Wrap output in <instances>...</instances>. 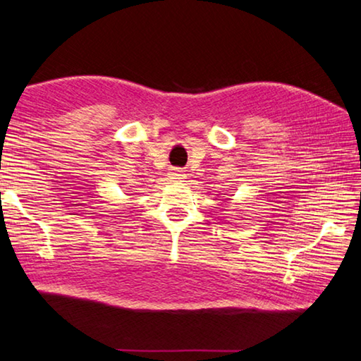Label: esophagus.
Returning <instances> with one entry per match:
<instances>
[{
    "label": "esophagus",
    "mask_w": 361,
    "mask_h": 361,
    "mask_svg": "<svg viewBox=\"0 0 361 361\" xmlns=\"http://www.w3.org/2000/svg\"><path fill=\"white\" fill-rule=\"evenodd\" d=\"M170 176H172V180L175 181H183L186 178V173L183 172L181 169H172V172H170Z\"/></svg>",
    "instance_id": "1"
}]
</instances>
